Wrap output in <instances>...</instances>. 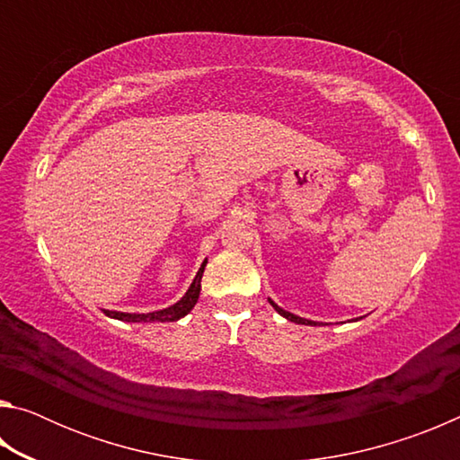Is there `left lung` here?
I'll return each mask as SVG.
<instances>
[{"instance_id": "8db88e82", "label": "left lung", "mask_w": 460, "mask_h": 460, "mask_svg": "<svg viewBox=\"0 0 460 460\" xmlns=\"http://www.w3.org/2000/svg\"><path fill=\"white\" fill-rule=\"evenodd\" d=\"M270 305L274 306V308L278 310V313L282 314L284 318H288V321H292V323H296V324H316L314 321H306V318H300V316H296V314H292V313H286V310H282L279 306H276L274 302H271V300H270Z\"/></svg>"}]
</instances>
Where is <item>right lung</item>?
I'll use <instances>...</instances> for the list:
<instances>
[{
  "label": "right lung",
  "instance_id": "add662e5",
  "mask_svg": "<svg viewBox=\"0 0 460 460\" xmlns=\"http://www.w3.org/2000/svg\"><path fill=\"white\" fill-rule=\"evenodd\" d=\"M205 266H207V260L202 261V266L199 270L197 278L192 279L189 292H186L182 296V300H178L174 306L158 310V313H147V314H128V313H115V310H105V314L111 318H118V321H128V323H174L178 318L189 314L194 308V305H197L199 294H200V278H202V271H205Z\"/></svg>",
  "mask_w": 460,
  "mask_h": 460
}]
</instances>
